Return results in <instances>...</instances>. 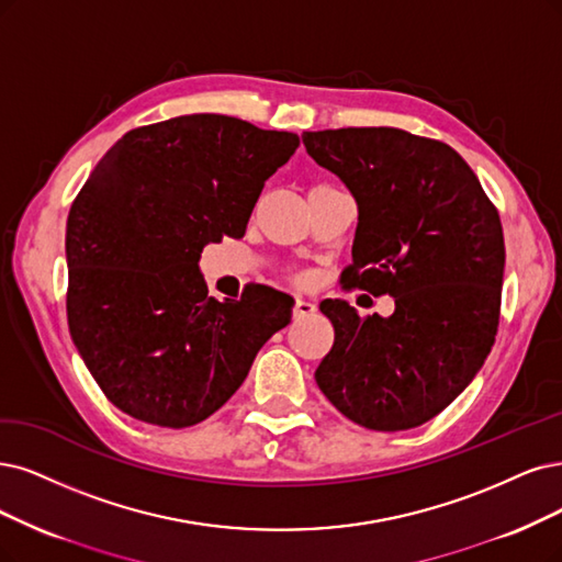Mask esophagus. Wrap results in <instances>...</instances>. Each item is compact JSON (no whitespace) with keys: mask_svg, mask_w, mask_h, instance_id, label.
<instances>
[{"mask_svg":"<svg viewBox=\"0 0 562 562\" xmlns=\"http://www.w3.org/2000/svg\"><path fill=\"white\" fill-rule=\"evenodd\" d=\"M317 313V305L313 301H305V299H296L294 303V317L301 319V317H310Z\"/></svg>","mask_w":562,"mask_h":562,"instance_id":"obj_1","label":"esophagus"}]
</instances>
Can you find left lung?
Wrapping results in <instances>:
<instances>
[{
	"instance_id": "left-lung-1",
	"label": "left lung",
	"mask_w": 562,
	"mask_h": 562,
	"mask_svg": "<svg viewBox=\"0 0 562 562\" xmlns=\"http://www.w3.org/2000/svg\"><path fill=\"white\" fill-rule=\"evenodd\" d=\"M359 207L342 284L396 301L391 317L347 301L322 313L336 330L315 380L347 419L407 430L440 414L484 366L501 319V217L465 159L442 140L393 127L303 132Z\"/></svg>"
}]
</instances>
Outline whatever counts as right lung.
Masks as SVG:
<instances>
[{"label":"right lung","instance_id":"right-lung-1","mask_svg":"<svg viewBox=\"0 0 562 562\" xmlns=\"http://www.w3.org/2000/svg\"><path fill=\"white\" fill-rule=\"evenodd\" d=\"M292 132L194 113L124 134L67 220V317L106 398L164 428L211 417L245 382L294 299L252 286L207 296V243L240 238L263 182L299 148Z\"/></svg>","mask_w":562,"mask_h":562}]
</instances>
